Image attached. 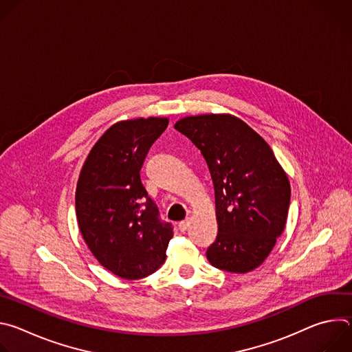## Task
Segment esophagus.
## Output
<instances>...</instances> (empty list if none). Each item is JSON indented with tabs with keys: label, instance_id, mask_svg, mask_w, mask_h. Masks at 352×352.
I'll return each mask as SVG.
<instances>
[{
	"label": "esophagus",
	"instance_id": "34e87169",
	"mask_svg": "<svg viewBox=\"0 0 352 352\" xmlns=\"http://www.w3.org/2000/svg\"><path fill=\"white\" fill-rule=\"evenodd\" d=\"M188 227H189V220H184V221L178 223V228L181 232H185L188 230Z\"/></svg>",
	"mask_w": 352,
	"mask_h": 352
}]
</instances>
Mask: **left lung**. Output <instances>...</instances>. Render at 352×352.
<instances>
[{
  "label": "left lung",
  "instance_id": "1",
  "mask_svg": "<svg viewBox=\"0 0 352 352\" xmlns=\"http://www.w3.org/2000/svg\"><path fill=\"white\" fill-rule=\"evenodd\" d=\"M174 128L202 152L213 179L219 232L212 266L243 274L259 267L287 223L291 186L266 140L231 114L184 117Z\"/></svg>",
  "mask_w": 352,
  "mask_h": 352
}]
</instances>
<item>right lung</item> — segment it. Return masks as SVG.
<instances>
[{
  "instance_id": "1",
  "label": "right lung",
  "mask_w": 352,
  "mask_h": 352,
  "mask_svg": "<svg viewBox=\"0 0 352 352\" xmlns=\"http://www.w3.org/2000/svg\"><path fill=\"white\" fill-rule=\"evenodd\" d=\"M168 118L125 120L111 125L89 152L79 174L75 206L79 231L103 267L126 280L147 277L162 267L173 238L170 223L140 181L150 146Z\"/></svg>"
}]
</instances>
